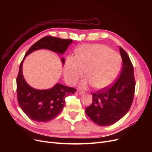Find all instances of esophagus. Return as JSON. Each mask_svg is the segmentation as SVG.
<instances>
[{
    "label": "esophagus",
    "instance_id": "1",
    "mask_svg": "<svg viewBox=\"0 0 152 152\" xmlns=\"http://www.w3.org/2000/svg\"><path fill=\"white\" fill-rule=\"evenodd\" d=\"M77 93L79 94V95H83L84 94V92L82 91H77Z\"/></svg>",
    "mask_w": 152,
    "mask_h": 152
}]
</instances>
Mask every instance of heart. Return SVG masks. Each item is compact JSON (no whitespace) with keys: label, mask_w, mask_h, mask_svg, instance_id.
<instances>
[{"label":"heart","mask_w":152,"mask_h":152,"mask_svg":"<svg viewBox=\"0 0 152 152\" xmlns=\"http://www.w3.org/2000/svg\"><path fill=\"white\" fill-rule=\"evenodd\" d=\"M121 66L119 54L102 44H83L75 50V57H67L64 76L69 84L76 83L83 76L87 77L80 86L87 88L92 85L97 89L109 86L117 76Z\"/></svg>","instance_id":"obj_1"}]
</instances>
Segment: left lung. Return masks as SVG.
Segmentation results:
<instances>
[{
    "instance_id": "8db88e82",
    "label": "left lung",
    "mask_w": 152,
    "mask_h": 152,
    "mask_svg": "<svg viewBox=\"0 0 152 152\" xmlns=\"http://www.w3.org/2000/svg\"><path fill=\"white\" fill-rule=\"evenodd\" d=\"M119 52L123 61L119 76L110 87L92 93V104L86 108V115L99 126L116 123L128 112L133 102L135 86L133 65L121 47Z\"/></svg>"
}]
</instances>
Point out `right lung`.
<instances>
[{"label":"right lung","mask_w":152,"mask_h":152,"mask_svg":"<svg viewBox=\"0 0 152 152\" xmlns=\"http://www.w3.org/2000/svg\"><path fill=\"white\" fill-rule=\"evenodd\" d=\"M71 39L45 36L34 43L26 53L20 63L17 78V93L19 105L21 110L32 120L37 122H47L57 116L65 104V99L69 94H75L76 89L61 84H56L53 87L45 90H38L31 87L23 75L22 66L27 55L39 49H47L63 55ZM63 65L65 58H61Z\"/></svg>","instance_id":"right-lung-1"}]
</instances>
